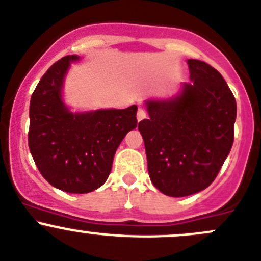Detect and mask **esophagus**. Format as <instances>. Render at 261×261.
Listing matches in <instances>:
<instances>
[{"label":"esophagus","instance_id":"esophagus-1","mask_svg":"<svg viewBox=\"0 0 261 261\" xmlns=\"http://www.w3.org/2000/svg\"><path fill=\"white\" fill-rule=\"evenodd\" d=\"M146 116H147V114H146V111L144 109H139L138 110V115H136V117H138V121H143L144 118H146Z\"/></svg>","mask_w":261,"mask_h":261}]
</instances>
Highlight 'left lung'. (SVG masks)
<instances>
[{
    "mask_svg": "<svg viewBox=\"0 0 261 261\" xmlns=\"http://www.w3.org/2000/svg\"><path fill=\"white\" fill-rule=\"evenodd\" d=\"M188 83L168 98H149L139 122L151 183L170 197H187L215 180L233 143L236 101L222 75L188 59Z\"/></svg>",
    "mask_w": 261,
    "mask_h": 261,
    "instance_id": "8db88e82",
    "label": "left lung"
}]
</instances>
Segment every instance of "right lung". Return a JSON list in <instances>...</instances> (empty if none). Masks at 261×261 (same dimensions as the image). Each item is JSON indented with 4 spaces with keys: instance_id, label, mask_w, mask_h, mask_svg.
Returning a JSON list of instances; mask_svg holds the SVG:
<instances>
[{
    "instance_id": "right-lung-1",
    "label": "right lung",
    "mask_w": 261,
    "mask_h": 261,
    "mask_svg": "<svg viewBox=\"0 0 261 261\" xmlns=\"http://www.w3.org/2000/svg\"><path fill=\"white\" fill-rule=\"evenodd\" d=\"M78 55H68L41 77L30 101L29 149L46 181L67 193H89L111 173L118 145L138 126V106L72 111L63 97Z\"/></svg>"
}]
</instances>
